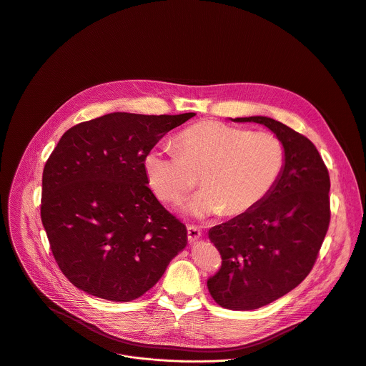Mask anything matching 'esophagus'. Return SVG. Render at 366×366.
<instances>
[{"mask_svg": "<svg viewBox=\"0 0 366 366\" xmlns=\"http://www.w3.org/2000/svg\"><path fill=\"white\" fill-rule=\"evenodd\" d=\"M187 231H188V241L189 242H195L201 237V234H202L201 229L197 225H188Z\"/></svg>", "mask_w": 366, "mask_h": 366, "instance_id": "obj_1", "label": "esophagus"}]
</instances>
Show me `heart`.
<instances>
[{
    "label": "heart",
    "mask_w": 366,
    "mask_h": 366,
    "mask_svg": "<svg viewBox=\"0 0 366 366\" xmlns=\"http://www.w3.org/2000/svg\"><path fill=\"white\" fill-rule=\"evenodd\" d=\"M177 147L151 149L144 159L145 174L155 194L168 202H179L201 175L205 187L184 204L185 212L197 218L250 211L274 188L286 162L285 147L274 135L215 120L185 129Z\"/></svg>",
    "instance_id": "b5f03b06"
}]
</instances>
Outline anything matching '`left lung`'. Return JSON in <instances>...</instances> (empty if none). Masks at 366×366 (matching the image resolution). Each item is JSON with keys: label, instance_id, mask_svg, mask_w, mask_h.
<instances>
[{"label": "left lung", "instance_id": "left-lung-1", "mask_svg": "<svg viewBox=\"0 0 366 366\" xmlns=\"http://www.w3.org/2000/svg\"><path fill=\"white\" fill-rule=\"evenodd\" d=\"M231 120L266 127L286 152L270 194L208 231L222 259L207 280L209 295L221 307L253 310L287 295L310 273L330 221V179L316 147L282 122L267 116Z\"/></svg>", "mask_w": 366, "mask_h": 366}]
</instances>
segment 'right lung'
Instances as JSON below:
<instances>
[{"label": "right lung", "instance_id": "add662e5", "mask_svg": "<svg viewBox=\"0 0 366 366\" xmlns=\"http://www.w3.org/2000/svg\"><path fill=\"white\" fill-rule=\"evenodd\" d=\"M182 114L109 113L70 128L43 171L41 221L63 274L92 296L131 302L187 246V228L154 195L147 154Z\"/></svg>", "mask_w": 366, "mask_h": 366}]
</instances>
